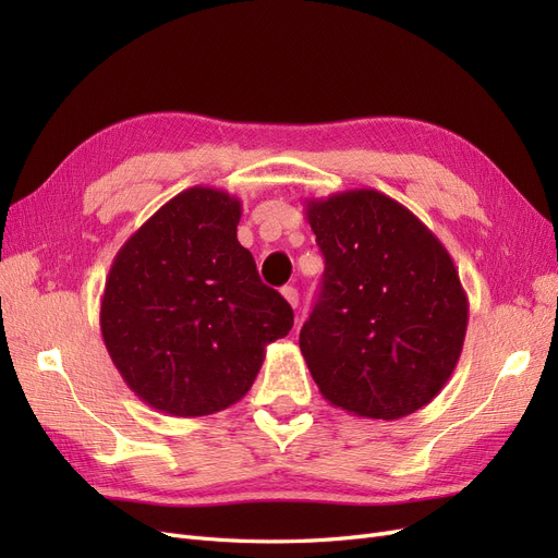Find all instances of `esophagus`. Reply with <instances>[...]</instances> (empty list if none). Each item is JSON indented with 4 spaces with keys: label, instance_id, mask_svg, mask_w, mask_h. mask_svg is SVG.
<instances>
[{
    "label": "esophagus",
    "instance_id": "esophagus-1",
    "mask_svg": "<svg viewBox=\"0 0 558 558\" xmlns=\"http://www.w3.org/2000/svg\"><path fill=\"white\" fill-rule=\"evenodd\" d=\"M281 295L286 298V302H289V305H291L293 310L298 307L300 295H298V289H295V286H283V289H281Z\"/></svg>",
    "mask_w": 558,
    "mask_h": 558
}]
</instances>
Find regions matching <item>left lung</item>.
Here are the masks:
<instances>
[{"label":"left lung","instance_id":"8db88e82","mask_svg":"<svg viewBox=\"0 0 558 558\" xmlns=\"http://www.w3.org/2000/svg\"><path fill=\"white\" fill-rule=\"evenodd\" d=\"M326 258L300 351L332 408L402 418L428 404L461 359L468 295L449 251L373 189L305 199Z\"/></svg>","mask_w":558,"mask_h":558}]
</instances>
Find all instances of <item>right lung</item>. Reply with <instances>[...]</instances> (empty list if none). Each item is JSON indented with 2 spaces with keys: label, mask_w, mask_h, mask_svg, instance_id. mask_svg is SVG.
Here are the masks:
<instances>
[{
  "label": "right lung",
  "mask_w": 558,
  "mask_h": 558,
  "mask_svg": "<svg viewBox=\"0 0 558 558\" xmlns=\"http://www.w3.org/2000/svg\"><path fill=\"white\" fill-rule=\"evenodd\" d=\"M242 202L209 185L172 197L130 234L105 283L99 328L134 396L170 416L242 400L293 310L238 242Z\"/></svg>",
  "instance_id": "right-lung-1"
}]
</instances>
